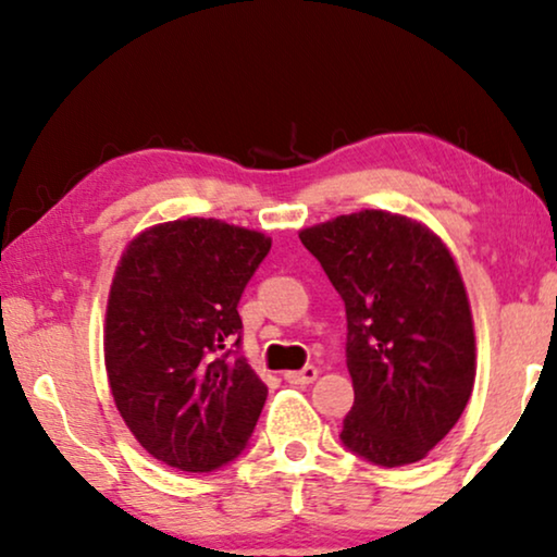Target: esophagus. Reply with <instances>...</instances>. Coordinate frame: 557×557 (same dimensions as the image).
Listing matches in <instances>:
<instances>
[{"instance_id": "obj_1", "label": "esophagus", "mask_w": 557, "mask_h": 557, "mask_svg": "<svg viewBox=\"0 0 557 557\" xmlns=\"http://www.w3.org/2000/svg\"><path fill=\"white\" fill-rule=\"evenodd\" d=\"M317 375H319V370L314 368V364H307L304 370L286 372L284 380H286V383H292V385H309V383H314Z\"/></svg>"}]
</instances>
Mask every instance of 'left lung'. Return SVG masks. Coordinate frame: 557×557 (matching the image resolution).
<instances>
[{"label": "left lung", "mask_w": 557, "mask_h": 557, "mask_svg": "<svg viewBox=\"0 0 557 557\" xmlns=\"http://www.w3.org/2000/svg\"><path fill=\"white\" fill-rule=\"evenodd\" d=\"M347 311L355 406L342 444L393 469L421 461L474 387V326L451 253L429 227L383 210L299 233Z\"/></svg>", "instance_id": "8db88e82"}]
</instances>
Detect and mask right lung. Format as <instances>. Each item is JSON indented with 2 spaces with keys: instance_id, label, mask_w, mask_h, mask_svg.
<instances>
[{
  "instance_id": "obj_1",
  "label": "right lung",
  "mask_w": 557,
  "mask_h": 557,
  "mask_svg": "<svg viewBox=\"0 0 557 557\" xmlns=\"http://www.w3.org/2000/svg\"><path fill=\"white\" fill-rule=\"evenodd\" d=\"M271 250L263 233L187 218L144 231L113 276L106 370L136 441L180 471L246 451L269 387L240 355V296Z\"/></svg>"
}]
</instances>
